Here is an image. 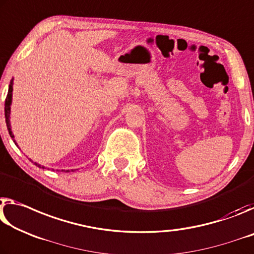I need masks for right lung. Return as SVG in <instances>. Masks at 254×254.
<instances>
[{"instance_id": "right-lung-1", "label": "right lung", "mask_w": 254, "mask_h": 254, "mask_svg": "<svg viewBox=\"0 0 254 254\" xmlns=\"http://www.w3.org/2000/svg\"><path fill=\"white\" fill-rule=\"evenodd\" d=\"M12 92H13V78H12L10 84H9V91H7V95H6V99H5V107H4V115H5V123H6V127H7V130H9V134L11 136V138L13 142L15 143L16 146H18V144H16L15 139H14V135L12 134V130H11V124H10V115H11V103H12ZM33 164L39 166L41 169H45L44 165H40L37 163V162H33L32 160H30ZM53 170V169H52ZM62 171H64V170H62ZM74 171V170H72ZM65 172H69V170H66Z\"/></svg>"}]
</instances>
